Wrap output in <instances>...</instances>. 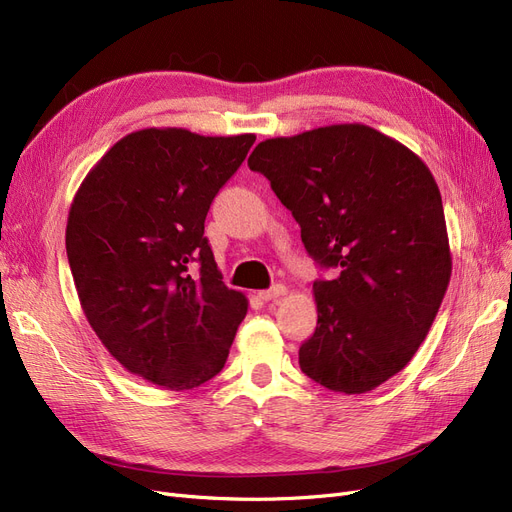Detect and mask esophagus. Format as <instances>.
<instances>
[{"instance_id": "1", "label": "esophagus", "mask_w": 512, "mask_h": 512, "mask_svg": "<svg viewBox=\"0 0 512 512\" xmlns=\"http://www.w3.org/2000/svg\"><path fill=\"white\" fill-rule=\"evenodd\" d=\"M285 293H287V287H285V285H272L270 289L259 291V298L270 302V300H278L280 295H285Z\"/></svg>"}]
</instances>
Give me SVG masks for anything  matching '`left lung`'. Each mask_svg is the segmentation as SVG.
<instances>
[{
    "instance_id": "1",
    "label": "left lung",
    "mask_w": 512,
    "mask_h": 512,
    "mask_svg": "<svg viewBox=\"0 0 512 512\" xmlns=\"http://www.w3.org/2000/svg\"><path fill=\"white\" fill-rule=\"evenodd\" d=\"M249 168L302 229L315 280L317 327L300 368L340 393L398 374L430 332L451 278L442 197L432 172L368 125H329L259 142Z\"/></svg>"
}]
</instances>
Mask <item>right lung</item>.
Segmentation results:
<instances>
[{
	"mask_svg": "<svg viewBox=\"0 0 512 512\" xmlns=\"http://www.w3.org/2000/svg\"><path fill=\"white\" fill-rule=\"evenodd\" d=\"M253 142L140 129L97 161L72 202L65 251L85 317L125 370L163 389L217 376L249 308L225 287L204 221Z\"/></svg>",
	"mask_w": 512,
	"mask_h": 512,
	"instance_id": "obj_1",
	"label": "right lung"
}]
</instances>
